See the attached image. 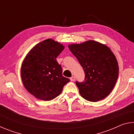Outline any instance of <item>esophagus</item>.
Instances as JSON below:
<instances>
[{
	"label": "esophagus",
	"instance_id": "1",
	"mask_svg": "<svg viewBox=\"0 0 134 134\" xmlns=\"http://www.w3.org/2000/svg\"><path fill=\"white\" fill-rule=\"evenodd\" d=\"M75 79H76L75 77H74V76H72L71 77H70V80H71V81H72L75 80Z\"/></svg>",
	"mask_w": 134,
	"mask_h": 134
}]
</instances>
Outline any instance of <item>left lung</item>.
<instances>
[{"instance_id":"1","label":"left lung","mask_w":134,"mask_h":134,"mask_svg":"<svg viewBox=\"0 0 134 134\" xmlns=\"http://www.w3.org/2000/svg\"><path fill=\"white\" fill-rule=\"evenodd\" d=\"M69 48L85 73V81L76 82L81 96L90 102L105 99L118 77V63L114 54L106 45L93 40L69 45Z\"/></svg>"}]
</instances>
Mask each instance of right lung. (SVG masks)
Instances as JSON below:
<instances>
[{
    "mask_svg": "<svg viewBox=\"0 0 134 134\" xmlns=\"http://www.w3.org/2000/svg\"><path fill=\"white\" fill-rule=\"evenodd\" d=\"M64 49L60 43L47 39L34 47L24 60L22 83L36 98L45 101L54 99L70 81L63 76L62 67L56 60Z\"/></svg>",
    "mask_w": 134,
    "mask_h": 134,
    "instance_id": "right-lung-1",
    "label": "right lung"
}]
</instances>
